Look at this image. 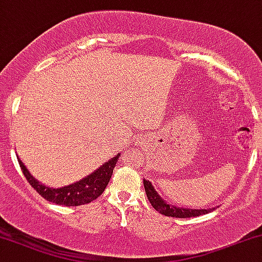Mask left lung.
<instances>
[{"label":"left lung","instance_id":"1","mask_svg":"<svg viewBox=\"0 0 262 262\" xmlns=\"http://www.w3.org/2000/svg\"><path fill=\"white\" fill-rule=\"evenodd\" d=\"M144 187L145 192H146L147 200L150 201L152 207H154L157 211H160L161 214L165 215V216L186 219V217L200 216V215L209 213L210 210H215V208H213V209H211V208H209V209H188V208L175 207L173 204L165 203V201L158 194V192L155 190L154 186H152L151 181L145 180L144 179Z\"/></svg>","mask_w":262,"mask_h":262}]
</instances>
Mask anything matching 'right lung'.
Wrapping results in <instances>:
<instances>
[{
	"label": "right lung",
	"mask_w": 262,
	"mask_h": 262,
	"mask_svg": "<svg viewBox=\"0 0 262 262\" xmlns=\"http://www.w3.org/2000/svg\"><path fill=\"white\" fill-rule=\"evenodd\" d=\"M121 154L112 157L110 161L105 162L99 169L93 171L88 177L82 179V180L76 181V183L68 185V186L60 188L48 187L46 185L38 183V180L32 177L26 169L24 163L18 157L19 165H20L23 174L29 181V184L37 191V193L47 200L48 202L59 205H66V207H76V205H82L91 203L92 201L97 200L101 196L102 192L106 188L108 181H110L112 171L116 167L118 160H120Z\"/></svg>",
	"instance_id": "right-lung-1"
}]
</instances>
